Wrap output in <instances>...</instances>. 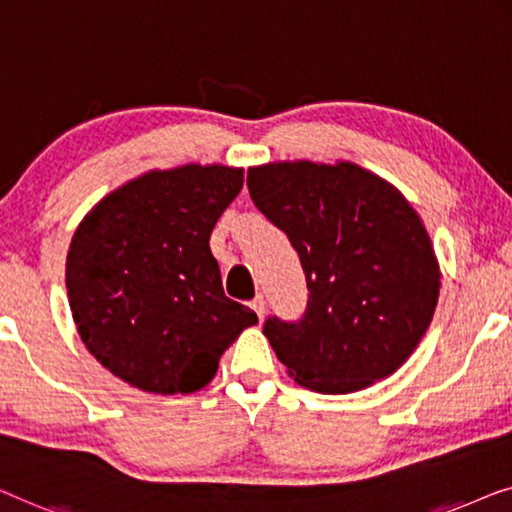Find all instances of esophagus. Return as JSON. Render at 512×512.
Segmentation results:
<instances>
[{
  "label": "esophagus",
  "instance_id": "obj_1",
  "mask_svg": "<svg viewBox=\"0 0 512 512\" xmlns=\"http://www.w3.org/2000/svg\"><path fill=\"white\" fill-rule=\"evenodd\" d=\"M250 306H253V311L257 313V318H259V320H264V313H266V301H264L262 294H257V297L253 299V304H250Z\"/></svg>",
  "mask_w": 512,
  "mask_h": 512
}]
</instances>
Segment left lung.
<instances>
[{
    "label": "left lung",
    "mask_w": 512,
    "mask_h": 512,
    "mask_svg": "<svg viewBox=\"0 0 512 512\" xmlns=\"http://www.w3.org/2000/svg\"><path fill=\"white\" fill-rule=\"evenodd\" d=\"M255 206L283 229L306 273L297 322H264L299 385L350 394L392 376L427 334L441 269L420 215L352 162H271L248 169Z\"/></svg>",
    "instance_id": "1"
}]
</instances>
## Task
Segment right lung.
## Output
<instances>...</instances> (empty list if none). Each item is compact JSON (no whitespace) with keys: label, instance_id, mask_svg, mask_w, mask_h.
I'll list each match as a JSON object with an SVG mask.
<instances>
[{"label":"right lung","instance_id":"obj_1","mask_svg":"<svg viewBox=\"0 0 512 512\" xmlns=\"http://www.w3.org/2000/svg\"><path fill=\"white\" fill-rule=\"evenodd\" d=\"M243 187V169L185 164L148 171L99 201L67 253L74 322L99 364L153 394H190L255 311L225 297L208 246Z\"/></svg>","mask_w":512,"mask_h":512}]
</instances>
